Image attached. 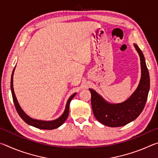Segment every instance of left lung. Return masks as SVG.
<instances>
[{
	"mask_svg": "<svg viewBox=\"0 0 158 158\" xmlns=\"http://www.w3.org/2000/svg\"><path fill=\"white\" fill-rule=\"evenodd\" d=\"M134 47L140 57L141 74L137 89L129 98L121 103H110L95 90L89 89L93 114L106 126L115 127L127 125L139 116L146 105L150 89L149 73L142 52L136 44Z\"/></svg>",
	"mask_w": 158,
	"mask_h": 158,
	"instance_id": "1",
	"label": "left lung"
}]
</instances>
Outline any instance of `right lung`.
<instances>
[{
  "label": "right lung",
  "instance_id": "obj_1",
  "mask_svg": "<svg viewBox=\"0 0 158 158\" xmlns=\"http://www.w3.org/2000/svg\"><path fill=\"white\" fill-rule=\"evenodd\" d=\"M16 67V66H15ZM13 69L12 73V77H11V84H10V88H11V92H12V95L13 98V101H14L15 108L17 109V113L19 115V116L22 118V120L26 123L28 124L29 125H31V126H33L35 127L39 128V129L42 130H53L56 129L58 127H60L61 125L64 123V122L66 121L67 118L69 114V104H70L71 100H73V98L76 95L77 93H73L70 97L69 98L68 102H67L65 110H64L63 114L61 115L60 117H58V118L53 120V121H42V120H37L29 116L27 114H26V112L21 109V106L18 102V100L17 98H16L15 93L14 91V88H13V76H14V73L15 69Z\"/></svg>",
  "mask_w": 158,
  "mask_h": 158
}]
</instances>
